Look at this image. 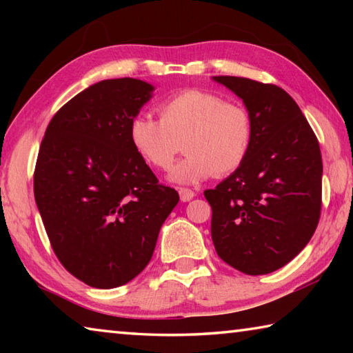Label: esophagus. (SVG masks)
Returning a JSON list of instances; mask_svg holds the SVG:
<instances>
[{
	"mask_svg": "<svg viewBox=\"0 0 353 353\" xmlns=\"http://www.w3.org/2000/svg\"><path fill=\"white\" fill-rule=\"evenodd\" d=\"M179 194H181V201L182 202H188V201H191L196 196L194 191L190 190V188H179Z\"/></svg>",
	"mask_w": 353,
	"mask_h": 353,
	"instance_id": "obj_1",
	"label": "esophagus"
}]
</instances>
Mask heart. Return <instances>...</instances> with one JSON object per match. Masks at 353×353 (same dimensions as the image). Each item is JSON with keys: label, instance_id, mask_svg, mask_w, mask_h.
<instances>
[{"label": "heart", "instance_id": "obj_1", "mask_svg": "<svg viewBox=\"0 0 353 353\" xmlns=\"http://www.w3.org/2000/svg\"><path fill=\"white\" fill-rule=\"evenodd\" d=\"M160 119L137 113L128 135L135 152L155 170H168L185 148L187 155L170 172L174 183H198L225 176L246 162L254 143V118L246 105L202 88H185L157 107Z\"/></svg>", "mask_w": 353, "mask_h": 353}]
</instances>
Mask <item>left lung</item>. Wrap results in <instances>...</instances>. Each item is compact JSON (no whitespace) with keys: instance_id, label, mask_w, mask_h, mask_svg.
<instances>
[{"instance_id":"obj_1","label":"left lung","mask_w":353,"mask_h":353,"mask_svg":"<svg viewBox=\"0 0 353 353\" xmlns=\"http://www.w3.org/2000/svg\"><path fill=\"white\" fill-rule=\"evenodd\" d=\"M214 81L243 99L254 118L246 162L204 196L212 240L227 265L248 276L290 263L312 240L321 218L322 157L302 110L283 88L248 77Z\"/></svg>"}]
</instances>
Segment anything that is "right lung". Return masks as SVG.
<instances>
[{"mask_svg": "<svg viewBox=\"0 0 353 353\" xmlns=\"http://www.w3.org/2000/svg\"><path fill=\"white\" fill-rule=\"evenodd\" d=\"M152 90L132 77L94 83L57 110L39 149L34 196L51 248L93 288H117L145 270L179 202L129 141L130 118Z\"/></svg>", "mask_w": 353, "mask_h": 353, "instance_id": "obj_1", "label": "right lung"}]
</instances>
